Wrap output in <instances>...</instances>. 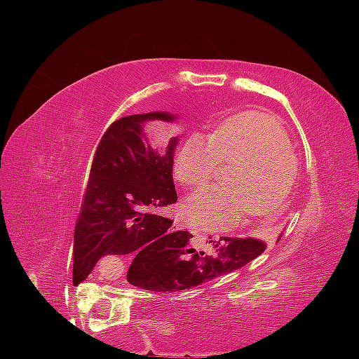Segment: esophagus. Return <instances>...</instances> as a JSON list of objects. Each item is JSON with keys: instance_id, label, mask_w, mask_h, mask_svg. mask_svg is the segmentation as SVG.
Masks as SVG:
<instances>
[{"instance_id": "1", "label": "esophagus", "mask_w": 359, "mask_h": 359, "mask_svg": "<svg viewBox=\"0 0 359 359\" xmlns=\"http://www.w3.org/2000/svg\"><path fill=\"white\" fill-rule=\"evenodd\" d=\"M174 229H185V224H184V222H180V221H175L174 222Z\"/></svg>"}]
</instances>
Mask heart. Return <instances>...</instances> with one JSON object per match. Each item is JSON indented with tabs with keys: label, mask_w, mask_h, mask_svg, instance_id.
Wrapping results in <instances>:
<instances>
[{
	"label": "heart",
	"mask_w": 359,
	"mask_h": 359,
	"mask_svg": "<svg viewBox=\"0 0 359 359\" xmlns=\"http://www.w3.org/2000/svg\"><path fill=\"white\" fill-rule=\"evenodd\" d=\"M221 165H234L226 187H211L189 196L180 212L201 231L234 228L245 211L270 219L285 209L297 175V162L282 125L266 114L246 111L228 118L212 137L191 135L175 163L179 182L187 187L208 184Z\"/></svg>",
	"instance_id": "obj_1"
}]
</instances>
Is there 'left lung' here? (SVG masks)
Here are the masks:
<instances>
[{
	"mask_svg": "<svg viewBox=\"0 0 359 359\" xmlns=\"http://www.w3.org/2000/svg\"><path fill=\"white\" fill-rule=\"evenodd\" d=\"M191 234H185L177 253L168 258L143 257L128 270L131 285L155 292H179L197 287L221 275L231 273L265 251V243L255 238L221 236L212 255L197 253L191 246ZM212 243V241H211Z\"/></svg>",
	"mask_w": 359,
	"mask_h": 359,
	"instance_id": "left-lung-1",
	"label": "left lung"
}]
</instances>
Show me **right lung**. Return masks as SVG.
<instances>
[{
  "mask_svg": "<svg viewBox=\"0 0 359 359\" xmlns=\"http://www.w3.org/2000/svg\"><path fill=\"white\" fill-rule=\"evenodd\" d=\"M174 123L165 111L131 114L108 128L97 145L74 233V278L82 282L108 255L137 253L168 258L177 253L187 231L170 233L172 221L155 214L175 204L172 177L179 137L162 150L150 147L145 125Z\"/></svg>",
  "mask_w": 359,
  "mask_h": 359,
  "instance_id": "right-lung-1",
  "label": "right lung"
}]
</instances>
